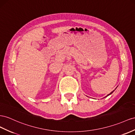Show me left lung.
I'll return each mask as SVG.
<instances>
[{
    "mask_svg": "<svg viewBox=\"0 0 135 135\" xmlns=\"http://www.w3.org/2000/svg\"><path fill=\"white\" fill-rule=\"evenodd\" d=\"M114 91H115V90H114V91H112V92H111V93H110V94H108V95H107V96H106V97H107V96H108V95H111V94H112V93H113V92H114Z\"/></svg>",
    "mask_w": 135,
    "mask_h": 135,
    "instance_id": "8db88e82",
    "label": "left lung"
}]
</instances>
